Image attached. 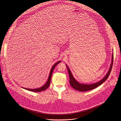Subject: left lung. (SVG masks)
Segmentation results:
<instances>
[{"instance_id": "8db88e82", "label": "left lung", "mask_w": 121, "mask_h": 121, "mask_svg": "<svg viewBox=\"0 0 121 121\" xmlns=\"http://www.w3.org/2000/svg\"><path fill=\"white\" fill-rule=\"evenodd\" d=\"M113 63V53H112V60H111V63L109 69L108 70V73L106 74V75L104 76L103 79H102L101 80L97 82L93 83V84H82L78 82H77L74 78L71 72L70 71V70L69 69V68L68 66L66 65V67L67 68V69L68 70V72L69 73V81H70V84L71 86H72L73 88L74 89L82 91V92H85V91H87L88 90H92L93 89H94L97 86H99L101 85L102 83H103L104 82L108 79V77L110 72L111 71V69L112 68V65Z\"/></svg>"}]
</instances>
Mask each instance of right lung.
<instances>
[{
    "mask_svg": "<svg viewBox=\"0 0 121 121\" xmlns=\"http://www.w3.org/2000/svg\"><path fill=\"white\" fill-rule=\"evenodd\" d=\"M61 62L60 60L58 61L57 62H56V63H55L52 67L51 69L50 70V72L49 73V76H48V81L47 82H46V83L43 85V86L39 87V88H35V89H30V88H25V87H22L24 89H26L27 90H29V91H33V92H41L42 91H44L46 89H47L49 86L50 85V82H51V77H52V73L53 72V71L55 67L57 66V65L58 64H59V63H60Z\"/></svg>",
    "mask_w": 121,
    "mask_h": 121,
    "instance_id": "add662e5",
    "label": "right lung"
}]
</instances>
